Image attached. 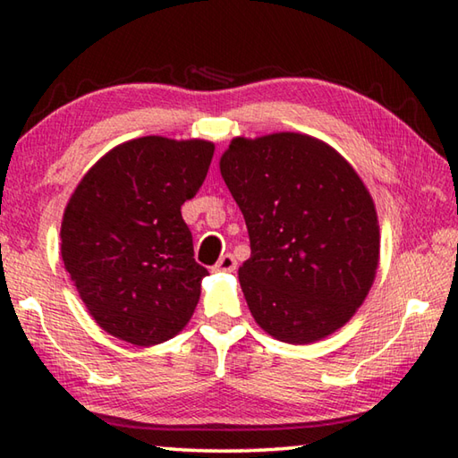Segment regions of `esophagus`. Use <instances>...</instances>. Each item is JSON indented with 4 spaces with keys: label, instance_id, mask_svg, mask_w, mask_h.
I'll list each match as a JSON object with an SVG mask.
<instances>
[{
    "label": "esophagus",
    "instance_id": "34e87169",
    "mask_svg": "<svg viewBox=\"0 0 458 458\" xmlns=\"http://www.w3.org/2000/svg\"><path fill=\"white\" fill-rule=\"evenodd\" d=\"M234 268H236V259L232 257V254H224V257H220V260L216 262V267H214L216 273H232Z\"/></svg>",
    "mask_w": 458,
    "mask_h": 458
}]
</instances>
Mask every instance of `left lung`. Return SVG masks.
Listing matches in <instances>:
<instances>
[{
  "instance_id": "1",
  "label": "left lung",
  "mask_w": 458,
  "mask_h": 458,
  "mask_svg": "<svg viewBox=\"0 0 458 458\" xmlns=\"http://www.w3.org/2000/svg\"><path fill=\"white\" fill-rule=\"evenodd\" d=\"M220 174L250 236L238 278L254 321L293 345L344 327L379 265L376 206L350 161L303 133L234 137Z\"/></svg>"
}]
</instances>
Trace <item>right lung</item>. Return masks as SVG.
Returning <instances> with one entry per match:
<instances>
[{"instance_id":"right-lung-1","label":"right lung","mask_w":458,"mask_h":458,"mask_svg":"<svg viewBox=\"0 0 458 458\" xmlns=\"http://www.w3.org/2000/svg\"><path fill=\"white\" fill-rule=\"evenodd\" d=\"M214 143L149 135L113 147L68 199L60 252L92 319L139 347L175 337L208 275L193 259L185 199L206 180Z\"/></svg>"}]
</instances>
